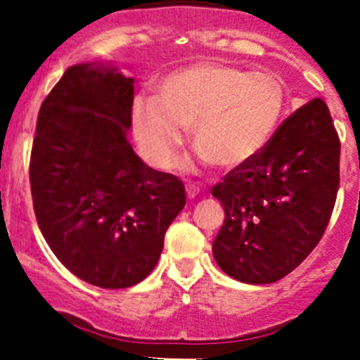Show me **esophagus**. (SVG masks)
<instances>
[{
  "instance_id": "34e87169",
  "label": "esophagus",
  "mask_w": 360,
  "mask_h": 360,
  "mask_svg": "<svg viewBox=\"0 0 360 360\" xmlns=\"http://www.w3.org/2000/svg\"><path fill=\"white\" fill-rule=\"evenodd\" d=\"M198 186L197 184H193V183H190V184H186V193H188V197L190 198H195L198 195Z\"/></svg>"
}]
</instances>
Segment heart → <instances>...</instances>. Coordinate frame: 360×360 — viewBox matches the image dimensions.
<instances>
[{
  "instance_id": "obj_1",
  "label": "heart",
  "mask_w": 360,
  "mask_h": 360,
  "mask_svg": "<svg viewBox=\"0 0 360 360\" xmlns=\"http://www.w3.org/2000/svg\"><path fill=\"white\" fill-rule=\"evenodd\" d=\"M285 105L287 89L274 73L200 61L167 75L158 96H135L131 134L156 169L172 167L190 124L202 160L239 167L271 142Z\"/></svg>"
}]
</instances>
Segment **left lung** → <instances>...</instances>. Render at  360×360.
<instances>
[{
    "instance_id": "8db88e82",
    "label": "left lung",
    "mask_w": 360,
    "mask_h": 360,
    "mask_svg": "<svg viewBox=\"0 0 360 360\" xmlns=\"http://www.w3.org/2000/svg\"><path fill=\"white\" fill-rule=\"evenodd\" d=\"M340 149L329 109L315 98L212 188L225 211L212 243L223 273L243 283H274L311 253L336 202Z\"/></svg>"
}]
</instances>
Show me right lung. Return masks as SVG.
Segmentation results:
<instances>
[{
  "mask_svg": "<svg viewBox=\"0 0 360 360\" xmlns=\"http://www.w3.org/2000/svg\"><path fill=\"white\" fill-rule=\"evenodd\" d=\"M134 84L107 63L70 66L41 103L31 149L38 226L70 273L100 288L144 280L186 204L183 181L128 142Z\"/></svg>",
  "mask_w": 360,
  "mask_h": 360,
  "instance_id": "add662e5",
  "label": "right lung"
}]
</instances>
